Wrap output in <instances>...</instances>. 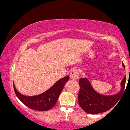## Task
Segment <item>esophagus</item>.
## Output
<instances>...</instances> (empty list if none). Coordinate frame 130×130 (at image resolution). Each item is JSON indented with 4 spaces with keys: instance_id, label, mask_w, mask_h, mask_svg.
<instances>
[{
    "instance_id": "obj_1",
    "label": "esophagus",
    "mask_w": 130,
    "mask_h": 130,
    "mask_svg": "<svg viewBox=\"0 0 130 130\" xmlns=\"http://www.w3.org/2000/svg\"><path fill=\"white\" fill-rule=\"evenodd\" d=\"M70 77L72 80H77L79 77V74L77 70H72L70 73Z\"/></svg>"
}]
</instances>
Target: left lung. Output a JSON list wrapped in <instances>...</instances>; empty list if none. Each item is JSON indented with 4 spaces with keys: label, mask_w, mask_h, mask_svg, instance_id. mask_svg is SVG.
Returning <instances> with one entry per match:
<instances>
[{
    "label": "left lung",
    "mask_w": 130,
    "mask_h": 130,
    "mask_svg": "<svg viewBox=\"0 0 130 130\" xmlns=\"http://www.w3.org/2000/svg\"><path fill=\"white\" fill-rule=\"evenodd\" d=\"M123 66L125 69L123 63ZM79 85L78 101L81 108L88 114H99L110 110L119 100L124 90L125 76L121 82L120 91L112 95H104L97 93L87 78H80Z\"/></svg>",
    "instance_id": "left-lung-1"
}]
</instances>
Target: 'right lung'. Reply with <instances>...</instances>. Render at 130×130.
I'll list each match as a JSON object with an SVG mask.
<instances>
[{
	"label": "right lung",
	"mask_w": 130,
	"mask_h": 130,
	"mask_svg": "<svg viewBox=\"0 0 130 130\" xmlns=\"http://www.w3.org/2000/svg\"><path fill=\"white\" fill-rule=\"evenodd\" d=\"M69 79V76L61 78L47 91L35 96H26L20 94L14 85L13 87L16 96L24 105L34 110L45 111L55 106L60 94Z\"/></svg>",
	"instance_id": "obj_1"
}]
</instances>
